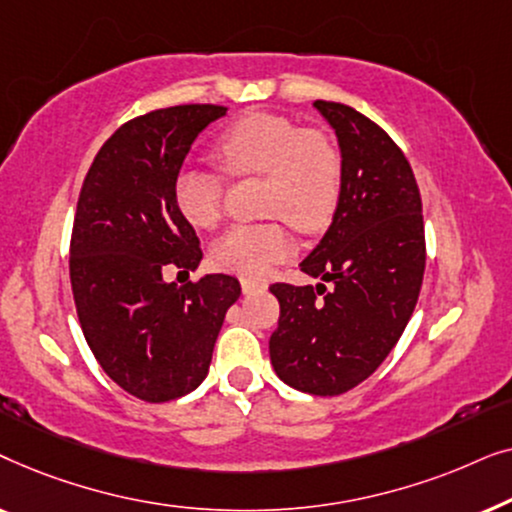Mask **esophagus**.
I'll list each match as a JSON object with an SVG mask.
<instances>
[{
  "label": "esophagus",
  "instance_id": "obj_1",
  "mask_svg": "<svg viewBox=\"0 0 512 512\" xmlns=\"http://www.w3.org/2000/svg\"><path fill=\"white\" fill-rule=\"evenodd\" d=\"M265 291V284L254 282V279H242V293L244 296H251V293H261Z\"/></svg>",
  "mask_w": 512,
  "mask_h": 512
}]
</instances>
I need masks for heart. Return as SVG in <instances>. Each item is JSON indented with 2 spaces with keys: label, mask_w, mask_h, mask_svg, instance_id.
<instances>
[{
  "label": "heart",
  "mask_w": 512,
  "mask_h": 512,
  "mask_svg": "<svg viewBox=\"0 0 512 512\" xmlns=\"http://www.w3.org/2000/svg\"><path fill=\"white\" fill-rule=\"evenodd\" d=\"M214 156L233 177H265V214L282 216L303 233L328 226L338 205L340 151L319 130H305L279 114H249L216 139ZM226 181L221 174L181 167L174 177V207L188 226L214 228L221 219ZM282 223L233 226L212 244V263L244 279H261L291 254Z\"/></svg>",
  "instance_id": "1"
}]
</instances>
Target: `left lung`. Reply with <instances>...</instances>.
I'll return each mask as SVG.
<instances>
[{
  "instance_id": "8db88e82",
  "label": "left lung",
  "mask_w": 512,
  "mask_h": 512,
  "mask_svg": "<svg viewBox=\"0 0 512 512\" xmlns=\"http://www.w3.org/2000/svg\"><path fill=\"white\" fill-rule=\"evenodd\" d=\"M314 107L338 137L342 177L333 223L300 270L333 289L270 286V361L289 387L338 396L373 375L408 326L424 279V216L408 158L380 125L340 102Z\"/></svg>"
}]
</instances>
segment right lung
<instances>
[{"instance_id":"obj_1","label":"right lung","mask_w":512,"mask_h":512,"mask_svg":"<svg viewBox=\"0 0 512 512\" xmlns=\"http://www.w3.org/2000/svg\"><path fill=\"white\" fill-rule=\"evenodd\" d=\"M226 116L216 104L156 109L121 125L90 165L76 205L69 279L90 352L104 373L146 403L186 396L207 377L228 307L230 275L177 286L163 270L202 261L172 184L191 144Z\"/></svg>"}]
</instances>
